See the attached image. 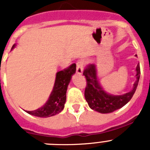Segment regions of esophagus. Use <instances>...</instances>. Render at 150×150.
<instances>
[{
	"label": "esophagus",
	"instance_id": "obj_1",
	"mask_svg": "<svg viewBox=\"0 0 150 150\" xmlns=\"http://www.w3.org/2000/svg\"><path fill=\"white\" fill-rule=\"evenodd\" d=\"M83 63H84V62L83 60H79L77 62V63H76V73L79 75L83 74Z\"/></svg>",
	"mask_w": 150,
	"mask_h": 150
}]
</instances>
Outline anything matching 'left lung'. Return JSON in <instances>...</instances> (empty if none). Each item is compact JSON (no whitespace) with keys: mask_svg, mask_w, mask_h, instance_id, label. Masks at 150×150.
<instances>
[{"mask_svg":"<svg viewBox=\"0 0 150 150\" xmlns=\"http://www.w3.org/2000/svg\"><path fill=\"white\" fill-rule=\"evenodd\" d=\"M136 81L129 92L121 95H112L107 93L100 86L97 78V68L94 64H90L83 71L86 79V87L85 89V98L90 108L100 113H109L125 106L133 97L137 89L140 79V64L136 68Z\"/></svg>","mask_w":150,"mask_h":150,"instance_id":"8db88e82","label":"left lung"}]
</instances>
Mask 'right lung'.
Listing matches in <instances>:
<instances>
[{
	"label": "right lung",
	"instance_id": "right-lung-1",
	"mask_svg": "<svg viewBox=\"0 0 150 150\" xmlns=\"http://www.w3.org/2000/svg\"><path fill=\"white\" fill-rule=\"evenodd\" d=\"M16 46L14 44L12 47ZM76 72V64H72L70 67L56 74L55 84L48 100L43 107L33 111H26L28 113L38 117H50L58 114L64 107L66 101V92L71 81L72 75Z\"/></svg>",
	"mask_w": 150,
	"mask_h": 150
}]
</instances>
